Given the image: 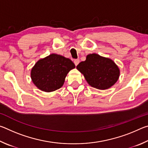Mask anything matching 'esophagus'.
Wrapping results in <instances>:
<instances>
[{
    "instance_id": "esophagus-1",
    "label": "esophagus",
    "mask_w": 148,
    "mask_h": 148,
    "mask_svg": "<svg viewBox=\"0 0 148 148\" xmlns=\"http://www.w3.org/2000/svg\"><path fill=\"white\" fill-rule=\"evenodd\" d=\"M74 64H75V65H76V66H77V64H79V59H74Z\"/></svg>"
}]
</instances>
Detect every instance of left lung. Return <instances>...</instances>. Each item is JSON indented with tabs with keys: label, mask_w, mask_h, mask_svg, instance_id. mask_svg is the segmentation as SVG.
Here are the masks:
<instances>
[{
	"label": "left lung",
	"mask_w": 148,
	"mask_h": 148,
	"mask_svg": "<svg viewBox=\"0 0 148 148\" xmlns=\"http://www.w3.org/2000/svg\"><path fill=\"white\" fill-rule=\"evenodd\" d=\"M76 69L84 74L90 86L98 89L110 88L119 76V70L112 60L95 53L88 55Z\"/></svg>",
	"instance_id": "8db88e82"
}]
</instances>
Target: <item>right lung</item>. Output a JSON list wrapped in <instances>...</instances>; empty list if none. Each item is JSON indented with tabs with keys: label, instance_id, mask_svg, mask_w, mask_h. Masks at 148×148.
Here are the masks:
<instances>
[{
	"label": "right lung",
	"instance_id": "obj_1",
	"mask_svg": "<svg viewBox=\"0 0 148 148\" xmlns=\"http://www.w3.org/2000/svg\"><path fill=\"white\" fill-rule=\"evenodd\" d=\"M74 68L75 64L71 59L51 54L35 64L31 71V78L42 91H53L61 88L67 74Z\"/></svg>",
	"mask_w": 148,
	"mask_h": 148
}]
</instances>
